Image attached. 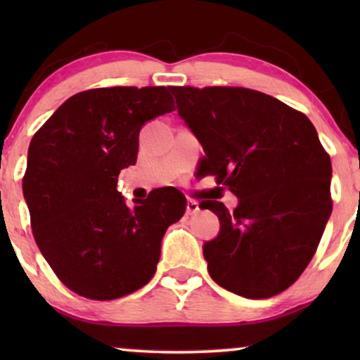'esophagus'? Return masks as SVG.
Instances as JSON below:
<instances>
[{
    "label": "esophagus",
    "mask_w": 360,
    "mask_h": 360,
    "mask_svg": "<svg viewBox=\"0 0 360 360\" xmlns=\"http://www.w3.org/2000/svg\"><path fill=\"white\" fill-rule=\"evenodd\" d=\"M198 211H200L198 201L188 200V203H186V213H188V214H195V213H198Z\"/></svg>",
    "instance_id": "34e87169"
}]
</instances>
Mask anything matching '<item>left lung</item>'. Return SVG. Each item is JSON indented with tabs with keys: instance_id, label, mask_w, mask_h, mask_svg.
<instances>
[{
	"instance_id": "obj_1",
	"label": "left lung",
	"mask_w": 360,
	"mask_h": 360,
	"mask_svg": "<svg viewBox=\"0 0 360 360\" xmlns=\"http://www.w3.org/2000/svg\"><path fill=\"white\" fill-rule=\"evenodd\" d=\"M179 115L205 149L200 175L238 196L236 210L205 200L218 238L203 245L211 278L244 298H270L297 282L333 211L331 159L311 121L243 86H170Z\"/></svg>"
}]
</instances>
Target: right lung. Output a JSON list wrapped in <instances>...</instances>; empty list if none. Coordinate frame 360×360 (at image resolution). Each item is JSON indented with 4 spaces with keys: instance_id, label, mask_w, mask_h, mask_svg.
<instances>
[{
    "instance_id": "obj_1",
    "label": "right lung",
    "mask_w": 360,
    "mask_h": 360,
    "mask_svg": "<svg viewBox=\"0 0 360 360\" xmlns=\"http://www.w3.org/2000/svg\"><path fill=\"white\" fill-rule=\"evenodd\" d=\"M174 110L165 86L93 88L68 98L34 134L22 176L32 236L80 297L116 300L154 277L185 195L167 186L127 206L116 186L136 164L142 124Z\"/></svg>"
}]
</instances>
